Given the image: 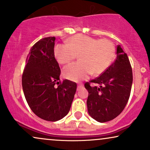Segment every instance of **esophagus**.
<instances>
[{
	"label": "esophagus",
	"instance_id": "1",
	"mask_svg": "<svg viewBox=\"0 0 150 150\" xmlns=\"http://www.w3.org/2000/svg\"><path fill=\"white\" fill-rule=\"evenodd\" d=\"M83 84H79V85H78V86H77V90H79L81 89V88H83Z\"/></svg>",
	"mask_w": 150,
	"mask_h": 150
}]
</instances>
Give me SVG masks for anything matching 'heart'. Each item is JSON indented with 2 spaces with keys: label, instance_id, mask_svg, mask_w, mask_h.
Listing matches in <instances>:
<instances>
[{
  "label": "heart",
  "instance_id": "obj_1",
  "mask_svg": "<svg viewBox=\"0 0 150 150\" xmlns=\"http://www.w3.org/2000/svg\"><path fill=\"white\" fill-rule=\"evenodd\" d=\"M67 44H57L54 55L60 64L69 63L79 55L78 62L69 64L63 69L66 79L79 81L88 78L92 74L103 73L113 60L115 48L108 39H99L85 35H76L67 39Z\"/></svg>",
  "mask_w": 150,
  "mask_h": 150
}]
</instances>
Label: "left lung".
<instances>
[{
    "label": "left lung",
    "mask_w": 150,
    "mask_h": 150,
    "mask_svg": "<svg viewBox=\"0 0 150 150\" xmlns=\"http://www.w3.org/2000/svg\"><path fill=\"white\" fill-rule=\"evenodd\" d=\"M132 68L127 53L117 46V57L99 77L85 83L88 91L87 106L89 115L99 122L113 120L122 112L130 97ZM97 83L99 87L91 86Z\"/></svg>",
    "instance_id": "1"
}]
</instances>
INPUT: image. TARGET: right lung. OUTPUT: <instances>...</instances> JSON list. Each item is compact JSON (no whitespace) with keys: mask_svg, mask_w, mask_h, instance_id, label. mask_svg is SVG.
I'll use <instances>...</instances> for the list:
<instances>
[{"mask_svg":"<svg viewBox=\"0 0 150 150\" xmlns=\"http://www.w3.org/2000/svg\"><path fill=\"white\" fill-rule=\"evenodd\" d=\"M55 40V37L42 38L31 47L22 74V87L29 107L39 117L51 122L67 115L77 87L67 79L60 81Z\"/></svg>","mask_w":150,"mask_h":150,"instance_id":"add662e5","label":"right lung"}]
</instances>
